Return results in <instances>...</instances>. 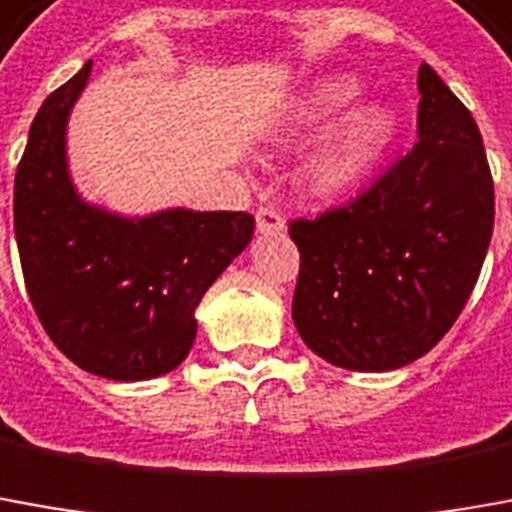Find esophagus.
I'll return each instance as SVG.
<instances>
[{"label":"esophagus","instance_id":"esophagus-1","mask_svg":"<svg viewBox=\"0 0 512 512\" xmlns=\"http://www.w3.org/2000/svg\"><path fill=\"white\" fill-rule=\"evenodd\" d=\"M256 228L262 234H278V231H284V217L273 206H262L256 211Z\"/></svg>","mask_w":512,"mask_h":512}]
</instances>
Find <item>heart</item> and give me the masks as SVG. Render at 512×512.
Here are the masks:
<instances>
[{
	"mask_svg": "<svg viewBox=\"0 0 512 512\" xmlns=\"http://www.w3.org/2000/svg\"><path fill=\"white\" fill-rule=\"evenodd\" d=\"M359 97V83L348 74H337L317 83L292 111L295 128H315L329 122ZM396 136V114L382 102L359 105L345 114L334 128L320 139L312 155L306 158L303 181L323 197L348 195L370 175V169L382 161Z\"/></svg>",
	"mask_w": 512,
	"mask_h": 512,
	"instance_id": "obj_1",
	"label": "heart"
}]
</instances>
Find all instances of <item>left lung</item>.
I'll use <instances>...</instances> for the list:
<instances>
[{
  "mask_svg": "<svg viewBox=\"0 0 512 512\" xmlns=\"http://www.w3.org/2000/svg\"><path fill=\"white\" fill-rule=\"evenodd\" d=\"M418 142L351 203L290 222L301 250L292 320L317 357L396 370L454 326L493 234V178L477 122L418 69Z\"/></svg>",
  "mask_w": 512,
  "mask_h": 512,
  "instance_id": "obj_1",
  "label": "left lung"
}]
</instances>
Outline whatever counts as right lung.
<instances>
[{
  "label": "right lung",
  "instance_id": "obj_1",
  "mask_svg": "<svg viewBox=\"0 0 512 512\" xmlns=\"http://www.w3.org/2000/svg\"><path fill=\"white\" fill-rule=\"evenodd\" d=\"M91 61L35 114L16 169L13 228L27 295L49 340L77 368L142 382L181 365L195 309L248 248V211L169 209L119 217L88 206L66 167V122Z\"/></svg>",
  "mask_w": 512,
  "mask_h": 512
}]
</instances>
